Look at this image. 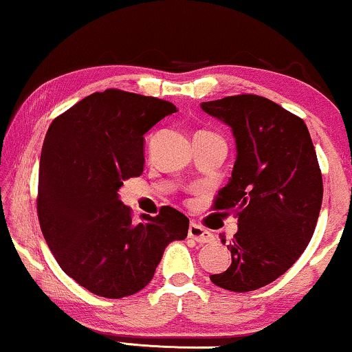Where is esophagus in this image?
<instances>
[{
  "label": "esophagus",
  "instance_id": "1",
  "mask_svg": "<svg viewBox=\"0 0 352 352\" xmlns=\"http://www.w3.org/2000/svg\"><path fill=\"white\" fill-rule=\"evenodd\" d=\"M189 237L199 243H211L214 240L213 234H211L210 230H206L201 228V226L194 223L189 226Z\"/></svg>",
  "mask_w": 352,
  "mask_h": 352
}]
</instances>
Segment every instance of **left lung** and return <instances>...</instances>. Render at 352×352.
<instances>
[{"instance_id":"1","label":"left lung","mask_w":352,"mask_h":352,"mask_svg":"<svg viewBox=\"0 0 352 352\" xmlns=\"http://www.w3.org/2000/svg\"><path fill=\"white\" fill-rule=\"evenodd\" d=\"M200 107L232 129L237 148L232 177L214 201L216 210L239 218L228 245L232 263L210 278L224 290H258L285 274L314 234L324 195L314 144L301 118L261 96H229Z\"/></svg>"}]
</instances>
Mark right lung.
Instances as JSON below:
<instances>
[{
    "label": "right lung",
    "instance_id": "right-lung-1",
    "mask_svg": "<svg viewBox=\"0 0 352 352\" xmlns=\"http://www.w3.org/2000/svg\"><path fill=\"white\" fill-rule=\"evenodd\" d=\"M176 105L105 89L81 99L47 129L40 158L38 218L67 276L98 296L123 298L152 280L165 248L189 219L171 206L134 224L120 187L144 171V136Z\"/></svg>",
    "mask_w": 352,
    "mask_h": 352
}]
</instances>
